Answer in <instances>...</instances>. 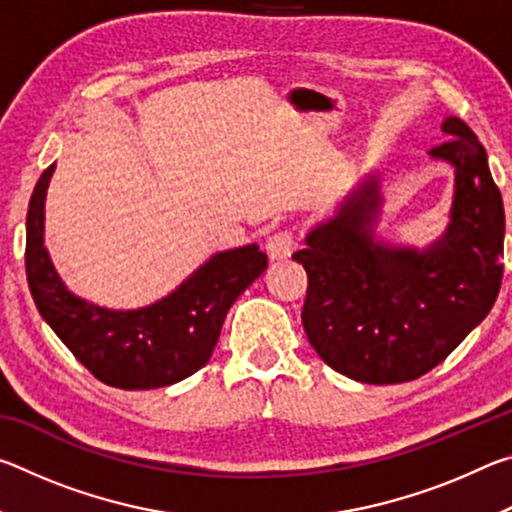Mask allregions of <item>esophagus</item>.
<instances>
[{
  "instance_id": "34e87169",
  "label": "esophagus",
  "mask_w": 512,
  "mask_h": 512,
  "mask_svg": "<svg viewBox=\"0 0 512 512\" xmlns=\"http://www.w3.org/2000/svg\"><path fill=\"white\" fill-rule=\"evenodd\" d=\"M293 248H296V237L289 230H277L266 241V253L271 259H287L291 257Z\"/></svg>"
}]
</instances>
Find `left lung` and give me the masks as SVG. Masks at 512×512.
<instances>
[{"instance_id":"8db88e82","label":"left lung","mask_w":512,"mask_h":512,"mask_svg":"<svg viewBox=\"0 0 512 512\" xmlns=\"http://www.w3.org/2000/svg\"><path fill=\"white\" fill-rule=\"evenodd\" d=\"M440 128L449 140L429 155L454 169V198L436 241L415 248L377 237L384 196L368 173L293 253L309 275L302 325L311 348L363 384H402L436 368L499 296L506 216L488 153L458 117Z\"/></svg>"}]
</instances>
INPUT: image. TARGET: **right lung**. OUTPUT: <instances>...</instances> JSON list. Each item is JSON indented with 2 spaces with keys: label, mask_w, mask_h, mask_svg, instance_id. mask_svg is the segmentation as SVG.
Here are the masks:
<instances>
[{
  "label": "right lung",
  "mask_w": 512,
  "mask_h": 512,
  "mask_svg": "<svg viewBox=\"0 0 512 512\" xmlns=\"http://www.w3.org/2000/svg\"><path fill=\"white\" fill-rule=\"evenodd\" d=\"M45 169L27 212V280L33 302L69 352L103 384L124 391L171 386L210 361L225 314L266 271L257 244L221 250L167 296L137 309H108L74 296L45 248Z\"/></svg>",
  "instance_id": "1"
}]
</instances>
